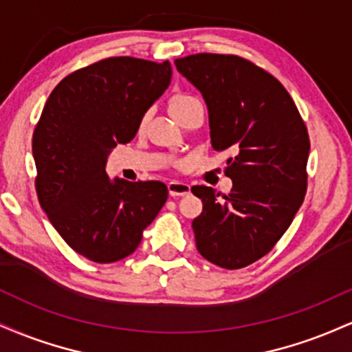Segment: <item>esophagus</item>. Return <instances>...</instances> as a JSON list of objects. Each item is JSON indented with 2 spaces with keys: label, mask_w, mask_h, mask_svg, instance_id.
I'll use <instances>...</instances> for the list:
<instances>
[{
  "label": "esophagus",
  "mask_w": 352,
  "mask_h": 352,
  "mask_svg": "<svg viewBox=\"0 0 352 352\" xmlns=\"http://www.w3.org/2000/svg\"><path fill=\"white\" fill-rule=\"evenodd\" d=\"M167 187H168V193H170L172 197H184L190 193V185L182 184V182H177V180L168 182Z\"/></svg>",
  "instance_id": "34e87169"
}]
</instances>
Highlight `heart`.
Masks as SVG:
<instances>
[{
  "label": "heart",
  "mask_w": 352,
  "mask_h": 352,
  "mask_svg": "<svg viewBox=\"0 0 352 352\" xmlns=\"http://www.w3.org/2000/svg\"><path fill=\"white\" fill-rule=\"evenodd\" d=\"M197 102H200V100L197 99V98H193V96H190V94H175L170 99L168 109H170L172 116L177 119V117H179L182 112L187 111L190 106H193V104H197ZM144 125H145V117H142V119H140L139 129H144Z\"/></svg>",
  "instance_id": "1"
}]
</instances>
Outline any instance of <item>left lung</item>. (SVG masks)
<instances>
[{
  "label": "left lung",
  "mask_w": 352,
  "mask_h": 352,
  "mask_svg": "<svg viewBox=\"0 0 352 352\" xmlns=\"http://www.w3.org/2000/svg\"><path fill=\"white\" fill-rule=\"evenodd\" d=\"M175 66L207 102L213 148L235 152L228 195L192 187L204 204L192 221L197 250L221 268H245L272 252L305 200L308 129L285 86L252 60L199 52Z\"/></svg>",
  "instance_id": "8db88e82"
}]
</instances>
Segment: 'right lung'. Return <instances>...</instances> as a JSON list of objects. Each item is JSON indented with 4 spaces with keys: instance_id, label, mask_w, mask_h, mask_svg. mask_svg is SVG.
Listing matches in <instances>:
<instances>
[{
    "instance_id": "add662e5",
    "label": "right lung",
    "mask_w": 352,
    "mask_h": 352,
    "mask_svg": "<svg viewBox=\"0 0 352 352\" xmlns=\"http://www.w3.org/2000/svg\"><path fill=\"white\" fill-rule=\"evenodd\" d=\"M172 78L168 60L114 56L66 76L33 134L36 193L63 240L87 260L114 263L135 252L167 201L159 180H111L107 155L134 139Z\"/></svg>"
}]
</instances>
